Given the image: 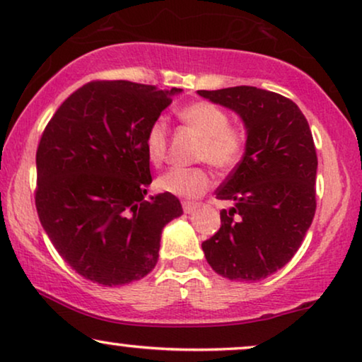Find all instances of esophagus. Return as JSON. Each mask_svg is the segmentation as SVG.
<instances>
[{
	"label": "esophagus",
	"instance_id": "1",
	"mask_svg": "<svg viewBox=\"0 0 362 362\" xmlns=\"http://www.w3.org/2000/svg\"><path fill=\"white\" fill-rule=\"evenodd\" d=\"M197 206H198L197 202H190V200H183L182 202V208H183V211H185V213H192Z\"/></svg>",
	"mask_w": 362,
	"mask_h": 362
}]
</instances>
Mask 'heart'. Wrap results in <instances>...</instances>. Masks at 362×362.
I'll return each mask as SVG.
<instances>
[{
  "instance_id": "heart-1",
  "label": "heart",
  "mask_w": 362,
  "mask_h": 362,
  "mask_svg": "<svg viewBox=\"0 0 362 362\" xmlns=\"http://www.w3.org/2000/svg\"><path fill=\"white\" fill-rule=\"evenodd\" d=\"M179 118L202 137L197 160L208 162L220 172L233 170L243 160L247 147V134L241 126L230 124V115L210 101H195L179 111ZM169 144V126L164 118L156 119L146 131L144 146L151 162L162 164ZM213 185V175L206 167H174L157 180L162 192L180 198L202 197Z\"/></svg>"
}]
</instances>
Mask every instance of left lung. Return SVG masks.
I'll list each match as a JSON object with an SVG mask.
<instances>
[{"label":"left lung","mask_w":362,"mask_h":362,"mask_svg":"<svg viewBox=\"0 0 362 362\" xmlns=\"http://www.w3.org/2000/svg\"><path fill=\"white\" fill-rule=\"evenodd\" d=\"M231 108L247 129L243 160L218 187L221 226L202 243L213 271L230 281H261L298 251L317 210V149L292 100L256 86L198 90Z\"/></svg>","instance_id":"left-lung-1"}]
</instances>
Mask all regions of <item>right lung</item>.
<instances>
[{
    "instance_id": "1",
    "label": "right lung",
    "mask_w": 362,
    "mask_h": 362,
    "mask_svg": "<svg viewBox=\"0 0 362 362\" xmlns=\"http://www.w3.org/2000/svg\"><path fill=\"white\" fill-rule=\"evenodd\" d=\"M179 91L88 81L40 136L34 192L40 225L60 257L91 282L113 287L147 276L162 230L182 215L170 193L144 200L152 182L146 131Z\"/></svg>"
}]
</instances>
